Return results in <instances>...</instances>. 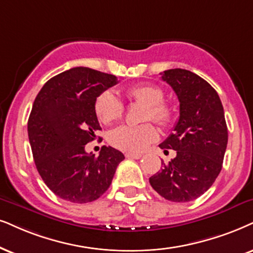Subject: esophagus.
Segmentation results:
<instances>
[{
    "label": "esophagus",
    "mask_w": 253,
    "mask_h": 253,
    "mask_svg": "<svg viewBox=\"0 0 253 253\" xmlns=\"http://www.w3.org/2000/svg\"><path fill=\"white\" fill-rule=\"evenodd\" d=\"M126 156L127 159H135V160H137V159H140L141 158V154H137V153H126Z\"/></svg>",
    "instance_id": "obj_1"
}]
</instances>
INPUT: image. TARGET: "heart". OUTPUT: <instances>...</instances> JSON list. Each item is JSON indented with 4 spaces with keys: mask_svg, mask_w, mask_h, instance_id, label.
Masks as SVG:
<instances>
[{
    "mask_svg": "<svg viewBox=\"0 0 253 253\" xmlns=\"http://www.w3.org/2000/svg\"><path fill=\"white\" fill-rule=\"evenodd\" d=\"M125 94L130 101L147 105L143 120H153L156 124L167 125L171 120V108L164 101V91L153 84H137L126 88ZM94 111L104 125L119 120L125 112L124 103L112 91H105L95 99ZM158 136L156 129L150 124L123 125L110 133L111 145L125 152L139 153L145 150Z\"/></svg>",
    "mask_w": 253,
    "mask_h": 253,
    "instance_id": "obj_1",
    "label": "heart"
}]
</instances>
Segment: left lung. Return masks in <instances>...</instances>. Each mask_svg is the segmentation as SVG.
Returning a JSON list of instances; mask_svg holds the SVG:
<instances>
[{
    "mask_svg": "<svg viewBox=\"0 0 253 253\" xmlns=\"http://www.w3.org/2000/svg\"><path fill=\"white\" fill-rule=\"evenodd\" d=\"M180 101V118L160 148L176 150L169 164L149 178L156 193L171 202L196 200L211 187L222 169L228 127L220 99L209 83L183 69L164 71Z\"/></svg>",
    "mask_w": 253,
    "mask_h": 253,
    "instance_id": "obj_1",
    "label": "left lung"
}]
</instances>
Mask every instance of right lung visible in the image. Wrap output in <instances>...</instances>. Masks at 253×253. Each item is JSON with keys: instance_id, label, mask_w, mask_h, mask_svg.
<instances>
[{"instance_id": "right-lung-1", "label": "right lung", "mask_w": 253, "mask_h": 253, "mask_svg": "<svg viewBox=\"0 0 253 253\" xmlns=\"http://www.w3.org/2000/svg\"><path fill=\"white\" fill-rule=\"evenodd\" d=\"M118 83L116 76L73 68L47 81L35 99L28 135L35 165L49 189L72 203L98 200L112 183L125 159L104 146L99 156L85 152L101 127L95 99Z\"/></svg>"}]
</instances>
